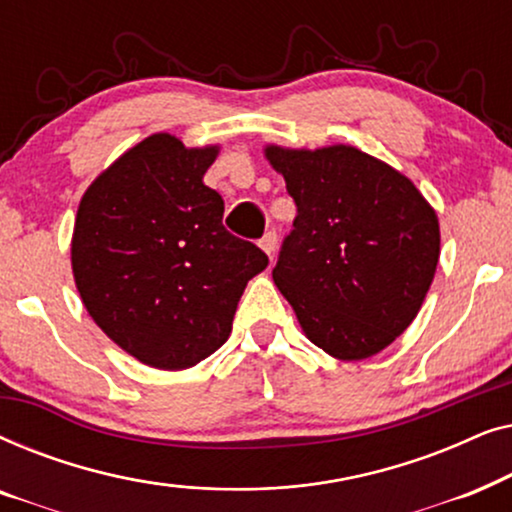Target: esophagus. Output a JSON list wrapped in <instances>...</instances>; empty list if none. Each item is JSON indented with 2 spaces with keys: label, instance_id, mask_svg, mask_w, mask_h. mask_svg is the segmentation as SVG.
<instances>
[{
  "label": "esophagus",
  "instance_id": "obj_1",
  "mask_svg": "<svg viewBox=\"0 0 512 512\" xmlns=\"http://www.w3.org/2000/svg\"><path fill=\"white\" fill-rule=\"evenodd\" d=\"M258 244H261V249L268 256L275 254V249H277V233H275V230H268V233L261 237V242H258Z\"/></svg>",
  "mask_w": 512,
  "mask_h": 512
}]
</instances>
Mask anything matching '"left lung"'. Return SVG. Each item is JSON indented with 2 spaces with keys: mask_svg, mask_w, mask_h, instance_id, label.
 Here are the masks:
<instances>
[{
  "mask_svg": "<svg viewBox=\"0 0 512 512\" xmlns=\"http://www.w3.org/2000/svg\"><path fill=\"white\" fill-rule=\"evenodd\" d=\"M265 156L298 216L272 270L314 345L368 359L417 317L436 275V212L415 184L354 146Z\"/></svg>",
  "mask_w": 512,
  "mask_h": 512,
  "instance_id": "obj_1",
  "label": "left lung"
}]
</instances>
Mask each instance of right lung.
I'll return each mask as SVG.
<instances>
[{
	"instance_id": "add662e5",
	"label": "right lung",
	"mask_w": 512,
	"mask_h": 512,
	"mask_svg": "<svg viewBox=\"0 0 512 512\" xmlns=\"http://www.w3.org/2000/svg\"><path fill=\"white\" fill-rule=\"evenodd\" d=\"M216 149L151 135L83 195L76 289L95 324L146 366L191 368L228 340L244 286L268 256L223 226L205 186Z\"/></svg>"
}]
</instances>
